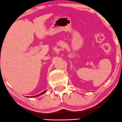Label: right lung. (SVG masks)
I'll list each match as a JSON object with an SVG mask.
<instances>
[{"label":"right lung","mask_w":122,"mask_h":122,"mask_svg":"<svg viewBox=\"0 0 122 122\" xmlns=\"http://www.w3.org/2000/svg\"><path fill=\"white\" fill-rule=\"evenodd\" d=\"M46 92V91H44V92H41V94H38V95H35V96H32V97H27V98H34V97H38V96H40V95H42V94H44V93H45V92Z\"/></svg>","instance_id":"add662e5"}]
</instances>
